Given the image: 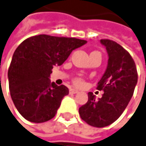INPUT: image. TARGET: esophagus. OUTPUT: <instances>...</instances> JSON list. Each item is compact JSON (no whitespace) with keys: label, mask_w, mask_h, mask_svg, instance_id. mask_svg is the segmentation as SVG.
Wrapping results in <instances>:
<instances>
[{"label":"esophagus","mask_w":146,"mask_h":146,"mask_svg":"<svg viewBox=\"0 0 146 146\" xmlns=\"http://www.w3.org/2000/svg\"><path fill=\"white\" fill-rule=\"evenodd\" d=\"M70 93L71 94H75V93H78V91L75 89H70Z\"/></svg>","instance_id":"34e87169"}]
</instances>
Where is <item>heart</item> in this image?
Segmentation results:
<instances>
[{
  "label": "heart",
  "instance_id": "obj_1",
  "mask_svg": "<svg viewBox=\"0 0 146 146\" xmlns=\"http://www.w3.org/2000/svg\"><path fill=\"white\" fill-rule=\"evenodd\" d=\"M100 54L99 52H92L91 54ZM74 84L76 86H81L83 85V80L81 78H76L74 80Z\"/></svg>",
  "mask_w": 146,
  "mask_h": 146
}]
</instances>
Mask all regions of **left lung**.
I'll return each mask as SVG.
<instances>
[{
	"label": "left lung",
	"instance_id": "1",
	"mask_svg": "<svg viewBox=\"0 0 146 146\" xmlns=\"http://www.w3.org/2000/svg\"><path fill=\"white\" fill-rule=\"evenodd\" d=\"M100 43L108 54L107 67L97 86L104 93L96 100L88 92L87 102L79 109L80 118L94 127L107 126L120 117L138 82L136 65L128 52L113 40H100Z\"/></svg>",
	"mask_w": 146,
	"mask_h": 146
}]
</instances>
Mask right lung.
<instances>
[{"label": "right lung", "mask_w": 146, "mask_h": 146, "mask_svg": "<svg viewBox=\"0 0 146 146\" xmlns=\"http://www.w3.org/2000/svg\"><path fill=\"white\" fill-rule=\"evenodd\" d=\"M87 41L40 35L21 42L15 51L7 77L12 100L27 120L43 123L53 119L69 90L50 81L54 66Z\"/></svg>", "instance_id": "right-lung-1"}]
</instances>
